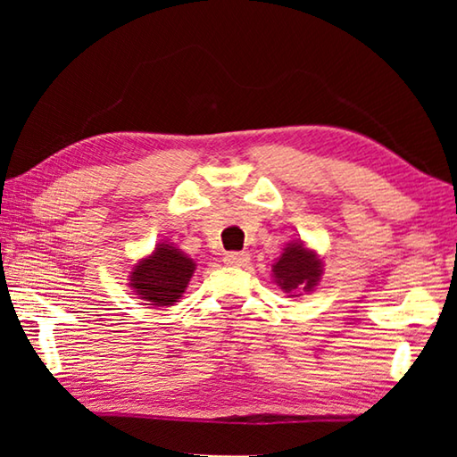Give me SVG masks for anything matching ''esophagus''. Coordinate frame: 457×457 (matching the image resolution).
I'll use <instances>...</instances> for the list:
<instances>
[{"label": "esophagus", "mask_w": 457, "mask_h": 457, "mask_svg": "<svg viewBox=\"0 0 457 457\" xmlns=\"http://www.w3.org/2000/svg\"><path fill=\"white\" fill-rule=\"evenodd\" d=\"M228 266H234V268H244L247 266V262H250V253L247 252H231L228 253L226 258H223Z\"/></svg>", "instance_id": "34e87169"}]
</instances>
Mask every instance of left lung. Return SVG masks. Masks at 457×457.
<instances>
[{
    "label": "left lung",
    "mask_w": 457,
    "mask_h": 457,
    "mask_svg": "<svg viewBox=\"0 0 457 457\" xmlns=\"http://www.w3.org/2000/svg\"><path fill=\"white\" fill-rule=\"evenodd\" d=\"M274 282L280 286L290 296L298 290L312 292L320 282L322 276V260L319 253L308 250L303 242H290L284 247L282 256L272 264Z\"/></svg>",
    "instance_id": "obj_1"
}]
</instances>
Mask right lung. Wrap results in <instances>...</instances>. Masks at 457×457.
I'll return each instance as SVG.
<instances>
[{
  "instance_id": "obj_1",
  "label": "right lung",
  "mask_w": 457,
  "mask_h": 457,
  "mask_svg": "<svg viewBox=\"0 0 457 457\" xmlns=\"http://www.w3.org/2000/svg\"><path fill=\"white\" fill-rule=\"evenodd\" d=\"M195 272V262L173 244L161 242L149 256L138 260L129 276V286L138 298L153 306L179 303Z\"/></svg>"
}]
</instances>
